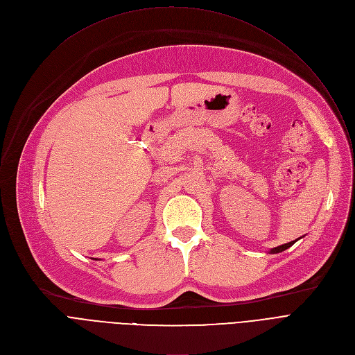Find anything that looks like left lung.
<instances>
[{
  "instance_id": "obj_1",
  "label": "left lung",
  "mask_w": 355,
  "mask_h": 355,
  "mask_svg": "<svg viewBox=\"0 0 355 355\" xmlns=\"http://www.w3.org/2000/svg\"><path fill=\"white\" fill-rule=\"evenodd\" d=\"M296 241V240H295ZM295 241H289V243H286V244H282V245H278V247H275V248H272L271 250V252H281V251H284V250H286V248H289L291 245H293V243Z\"/></svg>"
}]
</instances>
